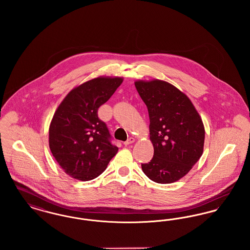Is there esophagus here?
Masks as SVG:
<instances>
[{"mask_svg": "<svg viewBox=\"0 0 250 250\" xmlns=\"http://www.w3.org/2000/svg\"><path fill=\"white\" fill-rule=\"evenodd\" d=\"M134 142H135V140H134L133 138H129V139H128L126 142H125V143H124V144L126 146V145H129V144L134 143Z\"/></svg>", "mask_w": 250, "mask_h": 250, "instance_id": "34e87169", "label": "esophagus"}]
</instances>
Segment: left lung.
Returning <instances> with one entry per match:
<instances>
[{"mask_svg":"<svg viewBox=\"0 0 250 250\" xmlns=\"http://www.w3.org/2000/svg\"><path fill=\"white\" fill-rule=\"evenodd\" d=\"M136 89L148 108L150 140L154 156L142 164L145 175L158 184L184 177L203 152L205 131L190 99L163 81L136 82Z\"/></svg>","mask_w":250,"mask_h":250,"instance_id":"obj_1","label":"left lung"}]
</instances>
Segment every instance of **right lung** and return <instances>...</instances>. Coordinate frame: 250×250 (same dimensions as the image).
I'll use <instances>...</instances> for the list:
<instances>
[{
  "label": "right lung",
  "instance_id": "right-lung-1",
  "mask_svg": "<svg viewBox=\"0 0 250 250\" xmlns=\"http://www.w3.org/2000/svg\"><path fill=\"white\" fill-rule=\"evenodd\" d=\"M122 83V78L91 80L73 89L55 111L49 126V148L71 177L96 178L117 154L118 147L97 111Z\"/></svg>",
  "mask_w": 250,
  "mask_h": 250
}]
</instances>
